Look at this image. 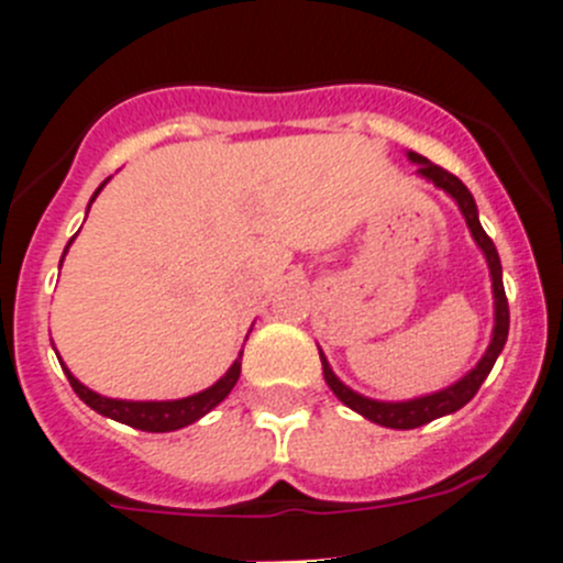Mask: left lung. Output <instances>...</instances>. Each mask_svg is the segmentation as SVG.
Wrapping results in <instances>:
<instances>
[{"mask_svg":"<svg viewBox=\"0 0 563 563\" xmlns=\"http://www.w3.org/2000/svg\"><path fill=\"white\" fill-rule=\"evenodd\" d=\"M407 156L412 162H418L420 176L438 184L440 189H445V192H449L451 198L460 203V209H462V214H465V222H467V228H471L473 239H476V244L484 250V255H487L489 275H493V294H495V330H493V341H489L487 354L478 360V365L471 371V374L462 376L456 385L445 387V390L432 393V396H423V398H412V401H374V398H365V396H360V393L349 390V387L343 385L335 374H332V368H330V363L324 360V354L319 352L321 368H324V379H327V385H330V390L335 393V396L341 398L346 407H352L354 412H360L363 418L374 420V423H379V427H387V429H418V427H423V423H429V420L443 418V415H451V412H456V409L465 407V404L478 393L482 382L487 379V374L493 371L495 360H498V354L504 352L506 338H509V302H506V291H504V269H500V258H498V250H495L493 239L484 233L482 222H478L476 200H473V195L467 192V187L454 176V173L443 170V167H438L434 162H429L427 156L412 154V151H409Z\"/></svg>","mask_w":563,"mask_h":563,"instance_id":"1","label":"left lung"}]
</instances>
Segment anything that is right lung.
<instances>
[{
	"label": "right lung",
	"mask_w": 563,
	"mask_h": 563,
	"mask_svg": "<svg viewBox=\"0 0 563 563\" xmlns=\"http://www.w3.org/2000/svg\"><path fill=\"white\" fill-rule=\"evenodd\" d=\"M103 184L96 189V195L101 192ZM96 195H92V200H96ZM239 374H242V354H239L236 363L228 368V374L203 393H195V396L189 398H178V401H120V398L98 396V393H92L90 387L81 385V382L65 368V376H68L70 387H74V393L87 404V407L107 415V418L120 420V423H125V427L143 429V432H176V429H184L189 427V423H195V420L203 418L206 412H211V409H214L217 404L233 390Z\"/></svg>",
	"instance_id": "add662e5"
}]
</instances>
